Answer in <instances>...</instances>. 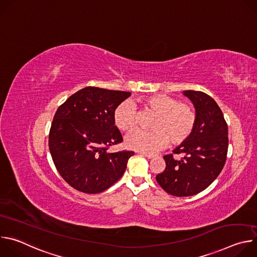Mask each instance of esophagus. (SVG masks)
<instances>
[{
	"label": "esophagus",
	"instance_id": "esophagus-1",
	"mask_svg": "<svg viewBox=\"0 0 257 257\" xmlns=\"http://www.w3.org/2000/svg\"><path fill=\"white\" fill-rule=\"evenodd\" d=\"M141 155H142L143 157H145L146 159H154V158H155V156H154V155H150V154H145V153H141Z\"/></svg>",
	"mask_w": 257,
	"mask_h": 257
}]
</instances>
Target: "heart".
Masks as SVG:
<instances>
[{"label": "heart", "instance_id": "obj_1", "mask_svg": "<svg viewBox=\"0 0 257 257\" xmlns=\"http://www.w3.org/2000/svg\"><path fill=\"white\" fill-rule=\"evenodd\" d=\"M139 105L155 115L149 124L151 130H136L126 137L125 144L130 150L153 154L162 150L168 142L173 146L184 143L195 130L197 113L189 102L179 101L168 94L156 93L139 99ZM113 120L120 131L133 130L136 119L132 102H121L115 108Z\"/></svg>", "mask_w": 257, "mask_h": 257}]
</instances>
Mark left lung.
Masks as SVG:
<instances>
[{
    "label": "left lung",
    "mask_w": 257,
    "mask_h": 257,
    "mask_svg": "<svg viewBox=\"0 0 257 257\" xmlns=\"http://www.w3.org/2000/svg\"><path fill=\"white\" fill-rule=\"evenodd\" d=\"M184 94L196 109L195 130L173 154L164 156L166 169L156 177L167 193L178 197L195 195L211 184L226 164L229 145L228 125L214 99L202 91ZM181 153L185 155L181 160L173 158Z\"/></svg>",
    "instance_id": "obj_1"
}]
</instances>
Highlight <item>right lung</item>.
<instances>
[{"instance_id": "add662e5", "label": "right lung", "mask_w": 257, "mask_h": 257, "mask_svg": "<svg viewBox=\"0 0 257 257\" xmlns=\"http://www.w3.org/2000/svg\"><path fill=\"white\" fill-rule=\"evenodd\" d=\"M131 92L87 86L72 94L54 116L49 134L53 162L74 189L95 194L124 174L134 152L108 153L123 137L115 126V108Z\"/></svg>"}]
</instances>
